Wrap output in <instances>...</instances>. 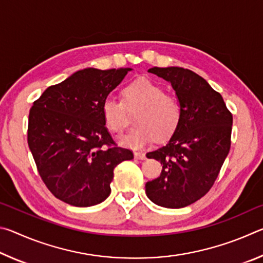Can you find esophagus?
I'll list each match as a JSON object with an SVG mask.
<instances>
[{
    "label": "esophagus",
    "instance_id": "esophagus-1",
    "mask_svg": "<svg viewBox=\"0 0 263 263\" xmlns=\"http://www.w3.org/2000/svg\"><path fill=\"white\" fill-rule=\"evenodd\" d=\"M135 158L139 159V160H145L146 155H145V153H142V152H135Z\"/></svg>",
    "mask_w": 263,
    "mask_h": 263
}]
</instances>
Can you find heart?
Instances as JSON below:
<instances>
[{"mask_svg":"<svg viewBox=\"0 0 263 263\" xmlns=\"http://www.w3.org/2000/svg\"><path fill=\"white\" fill-rule=\"evenodd\" d=\"M123 99L127 108H140L136 115L139 124L118 142L131 148L145 147L155 138L164 139L179 127L182 105L176 96L168 95L160 84L148 79H138L124 88ZM102 117L106 127L115 133L122 132L127 125L126 108L121 100L109 96L102 103Z\"/></svg>","mask_w":263,"mask_h":263,"instance_id":"b5f03b06","label":"heart"}]
</instances>
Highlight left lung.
<instances>
[{"label": "left lung", "instance_id": "8db88e82", "mask_svg": "<svg viewBox=\"0 0 263 263\" xmlns=\"http://www.w3.org/2000/svg\"><path fill=\"white\" fill-rule=\"evenodd\" d=\"M148 73L172 84L182 117L166 145L146 154L162 166L158 179L146 183V195L157 205L184 208L215 183L230 152L233 118L219 92L193 70L153 67Z\"/></svg>", "mask_w": 263, "mask_h": 263}]
</instances>
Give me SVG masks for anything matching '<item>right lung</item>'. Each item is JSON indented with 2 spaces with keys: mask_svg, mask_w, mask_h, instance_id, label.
<instances>
[{
  "mask_svg": "<svg viewBox=\"0 0 263 263\" xmlns=\"http://www.w3.org/2000/svg\"><path fill=\"white\" fill-rule=\"evenodd\" d=\"M132 68H84L48 87L29 114L28 144L39 175L60 201L86 208L109 197L114 169L132 160L117 147L102 103Z\"/></svg>",
  "mask_w": 263,
  "mask_h": 263,
  "instance_id": "right-lung-1",
  "label": "right lung"
}]
</instances>
